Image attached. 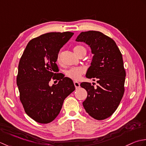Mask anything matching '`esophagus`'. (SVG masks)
<instances>
[{
	"mask_svg": "<svg viewBox=\"0 0 146 146\" xmlns=\"http://www.w3.org/2000/svg\"><path fill=\"white\" fill-rule=\"evenodd\" d=\"M74 86H75V88L76 89H78L79 88H80V84L78 82H74Z\"/></svg>",
	"mask_w": 146,
	"mask_h": 146,
	"instance_id": "obj_1",
	"label": "esophagus"
}]
</instances>
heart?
<instances>
[{
	"instance_id": "obj_1",
	"label": "heart",
	"mask_w": 146,
	"mask_h": 146,
	"mask_svg": "<svg viewBox=\"0 0 146 146\" xmlns=\"http://www.w3.org/2000/svg\"><path fill=\"white\" fill-rule=\"evenodd\" d=\"M74 52L77 55L79 56L82 53H86V50L84 46L81 45H77L74 48ZM58 62H60V53H58L57 56ZM85 72L84 67H74L67 70L65 74L66 76L74 81H78L81 78V76Z\"/></svg>"
}]
</instances>
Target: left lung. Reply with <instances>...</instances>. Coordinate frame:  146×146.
<instances>
[{
	"label": "left lung",
	"mask_w": 146,
	"mask_h": 146,
	"mask_svg": "<svg viewBox=\"0 0 146 146\" xmlns=\"http://www.w3.org/2000/svg\"><path fill=\"white\" fill-rule=\"evenodd\" d=\"M76 41L91 48L94 55L86 76L98 83L96 88L89 82L81 84L88 93L83 106L91 117L105 120L115 111L123 96L126 73L122 55L115 41L100 31L81 32Z\"/></svg>",
	"instance_id": "8db88e82"
}]
</instances>
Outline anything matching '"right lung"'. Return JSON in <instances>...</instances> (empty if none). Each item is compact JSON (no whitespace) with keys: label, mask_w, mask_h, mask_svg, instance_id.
<instances>
[{"label":"right lung","mask_w":146,"mask_h":146,"mask_svg":"<svg viewBox=\"0 0 146 146\" xmlns=\"http://www.w3.org/2000/svg\"><path fill=\"white\" fill-rule=\"evenodd\" d=\"M73 35L52 32L33 38L21 57L16 80L20 100L26 113L38 123L55 120L64 100L75 90L72 80L57 73L56 64L60 49ZM52 78L59 82L50 86Z\"/></svg>","instance_id":"add662e5"}]
</instances>
